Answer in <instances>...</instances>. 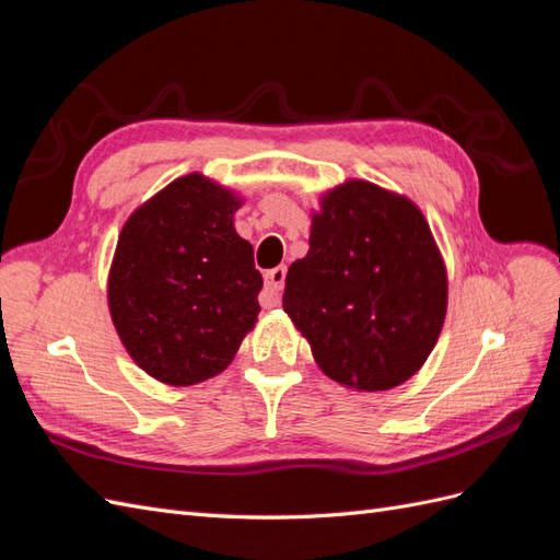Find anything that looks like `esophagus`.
I'll use <instances>...</instances> for the list:
<instances>
[{"label": "esophagus", "instance_id": "1", "mask_svg": "<svg viewBox=\"0 0 560 560\" xmlns=\"http://www.w3.org/2000/svg\"><path fill=\"white\" fill-rule=\"evenodd\" d=\"M284 278H287V268L284 266H278L273 270H268V273H266V287H264V292L259 296L264 308L278 306V303H280V290L284 287Z\"/></svg>", "mask_w": 560, "mask_h": 560}]
</instances>
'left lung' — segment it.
Instances as JSON below:
<instances>
[{"label": "left lung", "mask_w": 560, "mask_h": 560, "mask_svg": "<svg viewBox=\"0 0 560 560\" xmlns=\"http://www.w3.org/2000/svg\"><path fill=\"white\" fill-rule=\"evenodd\" d=\"M308 243L287 270L282 308L319 369L364 393L409 381L442 334L448 299L425 217L409 198L352 179L322 198Z\"/></svg>", "instance_id": "obj_1"}]
</instances>
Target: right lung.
<instances>
[{
    "mask_svg": "<svg viewBox=\"0 0 560 560\" xmlns=\"http://www.w3.org/2000/svg\"><path fill=\"white\" fill-rule=\"evenodd\" d=\"M241 208L198 173L130 214L118 235L107 299L130 358L167 385L224 371L259 315L264 278L233 229Z\"/></svg>",
    "mask_w": 560,
    "mask_h": 560,
    "instance_id": "1",
    "label": "right lung"
}]
</instances>
